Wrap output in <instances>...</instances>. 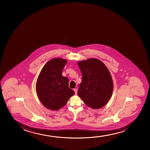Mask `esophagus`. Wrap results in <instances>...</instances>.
Here are the masks:
<instances>
[{
    "mask_svg": "<svg viewBox=\"0 0 150 150\" xmlns=\"http://www.w3.org/2000/svg\"><path fill=\"white\" fill-rule=\"evenodd\" d=\"M74 91L75 92V94L76 95L77 94V92H78V89L77 88H75V89H74Z\"/></svg>",
    "mask_w": 150,
    "mask_h": 150,
    "instance_id": "34e87169",
    "label": "esophagus"
}]
</instances>
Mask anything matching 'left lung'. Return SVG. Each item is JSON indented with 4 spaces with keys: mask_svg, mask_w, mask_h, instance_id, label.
Returning a JSON list of instances; mask_svg holds the SVG:
<instances>
[{
    "mask_svg": "<svg viewBox=\"0 0 150 150\" xmlns=\"http://www.w3.org/2000/svg\"><path fill=\"white\" fill-rule=\"evenodd\" d=\"M82 81L78 94L88 107L98 109L107 104L113 91V81L109 69L102 61L91 58L78 62Z\"/></svg>",
    "mask_w": 150,
    "mask_h": 150,
    "instance_id": "8db88e82",
    "label": "left lung"
}]
</instances>
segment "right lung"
<instances>
[{"label": "right lung", "instance_id": "right-lung-1", "mask_svg": "<svg viewBox=\"0 0 150 150\" xmlns=\"http://www.w3.org/2000/svg\"><path fill=\"white\" fill-rule=\"evenodd\" d=\"M67 60L55 58L41 69L36 83V91L41 103L47 109L59 110L66 105L74 91L69 88V79L62 76Z\"/></svg>", "mask_w": 150, "mask_h": 150}]
</instances>
